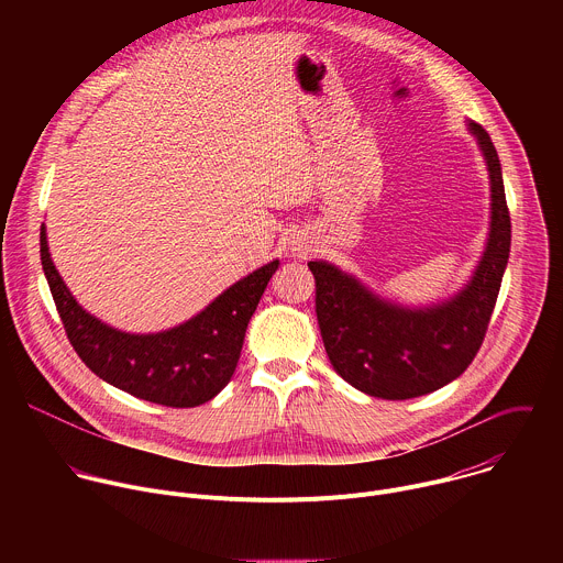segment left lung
<instances>
[{"instance_id":"8db88e82","label":"left lung","mask_w":563,"mask_h":563,"mask_svg":"<svg viewBox=\"0 0 563 563\" xmlns=\"http://www.w3.org/2000/svg\"><path fill=\"white\" fill-rule=\"evenodd\" d=\"M470 131L488 163L493 222L484 258L456 298L430 309L396 307L336 267L309 263L316 318L330 363L369 396L404 400L430 394L461 376L486 339L510 254V211L488 131L476 122Z\"/></svg>"}]
</instances>
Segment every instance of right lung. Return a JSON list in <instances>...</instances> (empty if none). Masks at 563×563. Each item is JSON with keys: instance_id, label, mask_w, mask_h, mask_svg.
Wrapping results in <instances>:
<instances>
[{"instance_id": "1", "label": "right lung", "mask_w": 563, "mask_h": 563, "mask_svg": "<svg viewBox=\"0 0 563 563\" xmlns=\"http://www.w3.org/2000/svg\"><path fill=\"white\" fill-rule=\"evenodd\" d=\"M40 254L64 332L82 363L135 398L167 408H196L231 378L250 318L278 269V261L231 285L185 325L159 334L118 332L75 302L59 278L40 231Z\"/></svg>"}]
</instances>
